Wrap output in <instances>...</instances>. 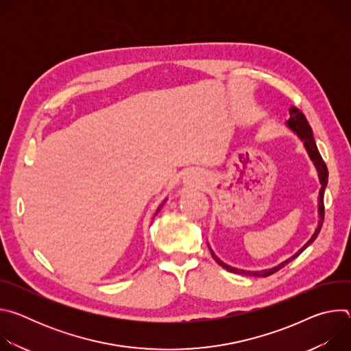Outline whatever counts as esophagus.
Instances as JSON below:
<instances>
[{
	"mask_svg": "<svg viewBox=\"0 0 351 351\" xmlns=\"http://www.w3.org/2000/svg\"><path fill=\"white\" fill-rule=\"evenodd\" d=\"M184 183L190 184V186L202 183V175H199L197 171H190L184 176Z\"/></svg>",
	"mask_w": 351,
	"mask_h": 351,
	"instance_id": "1",
	"label": "esophagus"
}]
</instances>
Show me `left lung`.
<instances>
[{"label": "left lung", "mask_w": 351, "mask_h": 351, "mask_svg": "<svg viewBox=\"0 0 351 351\" xmlns=\"http://www.w3.org/2000/svg\"><path fill=\"white\" fill-rule=\"evenodd\" d=\"M286 125H287V128H289L291 132H294V133L300 137V140H303L304 147H306V149H307V153H308L311 161L314 162V165H315V168H317V171H318V178H319V183H321V190H319V197H318V214H319L318 226H317L314 234L311 236V239H310L302 248H300L298 252H297L293 257H290V258H287L286 261L280 263L279 265H276V267H274V268H271V269H265V271H256V272H252V271H244V269H237V268L229 267V265H226L225 263H222V261L214 254V252H213L211 247H210V252H211V256L214 257V260H215L222 268H225V269L229 271V272L240 274V275H248V276H250V275H253V276H264V278H265V276H269V275L278 272L279 269H282L285 265H287L290 261H293L295 257H298L300 254H302L310 244L314 243V240L317 239V236H318V233H319V230H321V228H322L324 214H325L324 193H325V187H326V184H328V168H326V164L324 162V160H322V157H321V154H319V152H318V148H317V144H315V140H314V136H313V129H311V126L308 125V122H307V119H306V117H304V114H303L302 111L297 110L295 107H291V108H290V119L286 122Z\"/></svg>", "instance_id": "1"}]
</instances>
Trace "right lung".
<instances>
[{"label":"right lung","mask_w":351,"mask_h":351,"mask_svg":"<svg viewBox=\"0 0 351 351\" xmlns=\"http://www.w3.org/2000/svg\"><path fill=\"white\" fill-rule=\"evenodd\" d=\"M164 203H165V202H164ZM164 203H162V204H164ZM162 204H161V206H160V207H158V210H157V213H156V214H158V213H160V210H161V207H162Z\"/></svg>","instance_id":"obj_1"}]
</instances>
